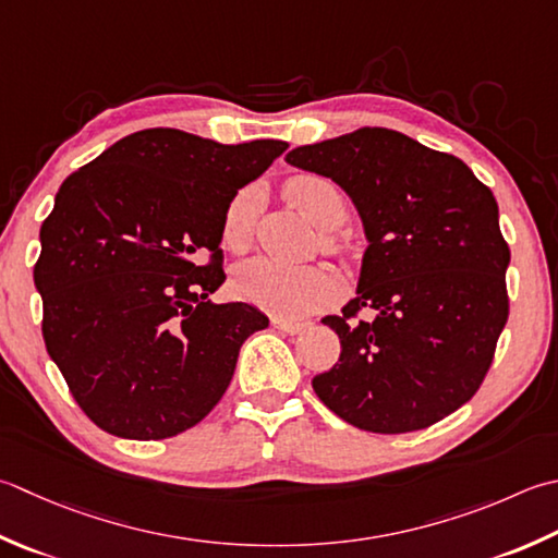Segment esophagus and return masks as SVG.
I'll return each mask as SVG.
<instances>
[{
    "mask_svg": "<svg viewBox=\"0 0 558 558\" xmlns=\"http://www.w3.org/2000/svg\"><path fill=\"white\" fill-rule=\"evenodd\" d=\"M270 324H272V329H278V331H282V333H290V336H294V333H300L304 326L307 324H302V322H290V319H280V316H272L270 319Z\"/></svg>",
    "mask_w": 558,
    "mask_h": 558,
    "instance_id": "34e87169",
    "label": "esophagus"
}]
</instances>
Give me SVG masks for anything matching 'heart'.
Instances as JSON below:
<instances>
[{
    "instance_id": "obj_1",
    "label": "heart",
    "mask_w": 558,
    "mask_h": 558,
    "mask_svg": "<svg viewBox=\"0 0 558 558\" xmlns=\"http://www.w3.org/2000/svg\"><path fill=\"white\" fill-rule=\"evenodd\" d=\"M282 195L310 220L322 229L341 227L348 205L343 193L329 179L302 173L292 177L282 185ZM256 229V195L251 191H239L222 215V246L232 254H244L254 242ZM329 248H341L336 236H326ZM234 290L239 298L254 302L278 316L298 319V316L319 310L331 298V282L314 266H286L270 258L248 260L236 270Z\"/></svg>"
}]
</instances>
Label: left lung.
I'll return each mask as SVG.
<instances>
[{"instance_id":"obj_1","label":"left lung","mask_w":558,"mask_h":558,"mask_svg":"<svg viewBox=\"0 0 558 558\" xmlns=\"http://www.w3.org/2000/svg\"><path fill=\"white\" fill-rule=\"evenodd\" d=\"M286 159L341 185L369 242L357 298L324 319L341 357L312 379L316 397L369 433L423 430L450 416L482 387L508 322L510 248L494 193L462 159L387 128Z\"/></svg>"}]
</instances>
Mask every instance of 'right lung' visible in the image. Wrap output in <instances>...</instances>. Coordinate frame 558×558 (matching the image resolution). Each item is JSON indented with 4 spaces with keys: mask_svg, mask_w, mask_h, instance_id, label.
I'll return each mask as SVG.
<instances>
[{
    "mask_svg": "<svg viewBox=\"0 0 558 558\" xmlns=\"http://www.w3.org/2000/svg\"><path fill=\"white\" fill-rule=\"evenodd\" d=\"M286 149L149 128L60 185L33 268L43 341L101 430L173 438L222 399L239 348L268 326L246 302L210 300L225 282L222 215Z\"/></svg>",
    "mask_w": 558,
    "mask_h": 558,
    "instance_id": "1",
    "label": "right lung"
}]
</instances>
